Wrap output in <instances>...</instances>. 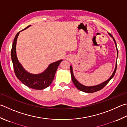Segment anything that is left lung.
<instances>
[{"instance_id": "1", "label": "left lung", "mask_w": 127, "mask_h": 127, "mask_svg": "<svg viewBox=\"0 0 127 127\" xmlns=\"http://www.w3.org/2000/svg\"><path fill=\"white\" fill-rule=\"evenodd\" d=\"M109 34V35L111 36V37L113 38V39L114 43H115V44H116V49L117 50V57H118V49H117V44L116 43V40H115L114 38H113V36H112V35L110 33H108ZM117 63H116V68H115V69L114 72L113 73L112 75H111V77H110L109 79H108L107 80H106V81L102 83H101L99 85H97V86H91V87H87V86H85L84 85H83L82 84H80V83L78 81V80L75 79L74 76L73 74V69H72V66L70 65V73H71V79H72V81L73 82L74 84L75 85V86L76 87V88L78 89L80 91H82V92H86V93H93V92H97L100 91L102 89H103L104 87L106 85H107L108 82H109L110 80H111L113 78L114 75L115 74V73H116V71L117 70Z\"/></svg>"}]
</instances>
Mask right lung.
<instances>
[{
  "mask_svg": "<svg viewBox=\"0 0 127 127\" xmlns=\"http://www.w3.org/2000/svg\"><path fill=\"white\" fill-rule=\"evenodd\" d=\"M30 26L31 25L21 31L26 29ZM19 33L20 32H18L15 36L11 50V58L16 77L22 82L23 84L31 88L37 90L45 89L51 84L58 66L63 60H60L51 63L48 66L47 69L40 74H33L28 73L24 69L21 64L18 61L16 54V44Z\"/></svg>",
  "mask_w": 127,
  "mask_h": 127,
  "instance_id": "1",
  "label": "right lung"
}]
</instances>
